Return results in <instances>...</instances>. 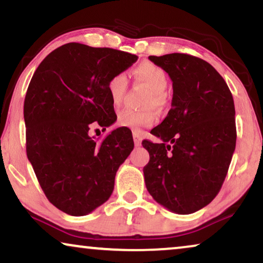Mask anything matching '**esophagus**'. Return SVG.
Here are the masks:
<instances>
[{"label": "esophagus", "instance_id": "esophagus-1", "mask_svg": "<svg viewBox=\"0 0 263 263\" xmlns=\"http://www.w3.org/2000/svg\"><path fill=\"white\" fill-rule=\"evenodd\" d=\"M133 138H134V143L135 146H141V141H142V138L141 135H140L139 132H133Z\"/></svg>", "mask_w": 263, "mask_h": 263}]
</instances>
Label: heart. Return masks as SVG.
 I'll list each match as a JSON object with an SVG mask.
<instances>
[{
  "label": "heart",
  "instance_id": "heart-1",
  "mask_svg": "<svg viewBox=\"0 0 263 263\" xmlns=\"http://www.w3.org/2000/svg\"><path fill=\"white\" fill-rule=\"evenodd\" d=\"M135 80L151 89L147 93L145 104L147 106L161 107L166 102L165 93L168 87V75L161 67L151 63H142L134 71ZM111 103L118 106L123 102L128 88V79L125 73L115 74L106 85ZM156 122V114L152 110H122L117 116V125L138 132L139 129L149 127Z\"/></svg>",
  "mask_w": 263,
  "mask_h": 263
}]
</instances>
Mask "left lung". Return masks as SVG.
<instances>
[{
  "mask_svg": "<svg viewBox=\"0 0 263 263\" xmlns=\"http://www.w3.org/2000/svg\"><path fill=\"white\" fill-rule=\"evenodd\" d=\"M172 80L171 109L151 130L160 143L143 140L149 161L146 188L168 211L190 214L220 192L236 148L235 104L220 74L186 53L149 56Z\"/></svg>",
  "mask_w": 263,
  "mask_h": 263,
  "instance_id": "obj_1",
  "label": "left lung"
}]
</instances>
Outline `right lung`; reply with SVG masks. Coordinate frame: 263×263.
<instances>
[{
	"mask_svg": "<svg viewBox=\"0 0 263 263\" xmlns=\"http://www.w3.org/2000/svg\"><path fill=\"white\" fill-rule=\"evenodd\" d=\"M138 56L68 43L50 52L28 85L24 103L26 153L45 196L69 215H86L109 200L120 165L134 148L117 128L98 141L91 129L116 121L107 81Z\"/></svg>",
	"mask_w": 263,
	"mask_h": 263,
	"instance_id": "right-lung-1",
	"label": "right lung"
}]
</instances>
